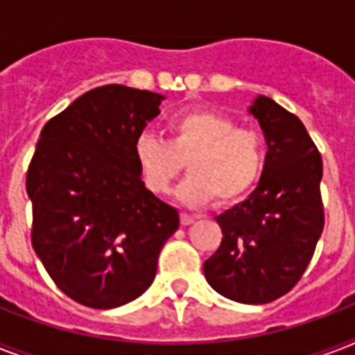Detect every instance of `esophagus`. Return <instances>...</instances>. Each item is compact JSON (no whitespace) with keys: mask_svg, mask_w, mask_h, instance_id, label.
<instances>
[{"mask_svg":"<svg viewBox=\"0 0 355 355\" xmlns=\"http://www.w3.org/2000/svg\"><path fill=\"white\" fill-rule=\"evenodd\" d=\"M195 219H197L195 216H189V214H180V223H182L184 227H188V225L195 223Z\"/></svg>","mask_w":355,"mask_h":355,"instance_id":"esophagus-1","label":"esophagus"}]
</instances>
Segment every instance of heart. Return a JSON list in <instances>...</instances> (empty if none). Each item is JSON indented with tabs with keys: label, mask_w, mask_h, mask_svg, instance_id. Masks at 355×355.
Masks as SVG:
<instances>
[{
	"label": "heart",
	"mask_w": 355,
	"mask_h": 355,
	"mask_svg": "<svg viewBox=\"0 0 355 355\" xmlns=\"http://www.w3.org/2000/svg\"><path fill=\"white\" fill-rule=\"evenodd\" d=\"M134 158L145 186L167 193L186 164L189 178L178 189L188 206L214 197L232 202L252 188L265 164V139L254 128L237 127L232 118L210 110L186 112L169 123V138L141 134Z\"/></svg>",
	"instance_id": "b5f03b06"
}]
</instances>
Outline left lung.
I'll list each match as a JSON object with an SVG mask.
<instances>
[{"instance_id": "8db88e82", "label": "left lung", "mask_w": 355, "mask_h": 355, "mask_svg": "<svg viewBox=\"0 0 355 355\" xmlns=\"http://www.w3.org/2000/svg\"><path fill=\"white\" fill-rule=\"evenodd\" d=\"M248 112L267 141L263 173L247 200L216 219L223 239L205 276L230 300L267 304L291 291L313 258L324 228L322 158L302 121L272 99L258 96Z\"/></svg>"}]
</instances>
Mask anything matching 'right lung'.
Wrapping results in <instances>:
<instances>
[{
  "mask_svg": "<svg viewBox=\"0 0 355 355\" xmlns=\"http://www.w3.org/2000/svg\"><path fill=\"white\" fill-rule=\"evenodd\" d=\"M164 96L121 85L86 92L44 125L27 169L31 243L71 300L118 308L149 289L180 219L145 188L134 141Z\"/></svg>",
  "mask_w": 355,
  "mask_h": 355,
  "instance_id": "add662e5",
  "label": "right lung"
}]
</instances>
